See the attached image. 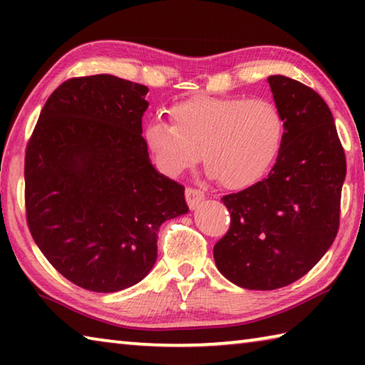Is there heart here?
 <instances>
[{
	"instance_id": "b5f03b06",
	"label": "heart",
	"mask_w": 365,
	"mask_h": 365,
	"mask_svg": "<svg viewBox=\"0 0 365 365\" xmlns=\"http://www.w3.org/2000/svg\"><path fill=\"white\" fill-rule=\"evenodd\" d=\"M272 137L261 122L245 117L243 122L235 120L230 127L220 132L217 138V153H230L232 158H242L252 174H261L269 160ZM222 158V156H220ZM220 158L217 159L220 163ZM215 175L222 177V165L214 164Z\"/></svg>"
}]
</instances>
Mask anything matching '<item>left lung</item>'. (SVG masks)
<instances>
[{
  "label": "left lung",
  "instance_id": "8db88e82",
  "mask_svg": "<svg viewBox=\"0 0 365 365\" xmlns=\"http://www.w3.org/2000/svg\"><path fill=\"white\" fill-rule=\"evenodd\" d=\"M146 93L109 73L67 80L27 146L30 233L59 274L96 293L143 280L159 227L188 212L185 188L154 169L141 137Z\"/></svg>",
  "mask_w": 365,
  "mask_h": 365
}]
</instances>
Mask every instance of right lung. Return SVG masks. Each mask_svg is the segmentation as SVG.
I'll return each instance as SVG.
<instances>
[{"label":"right lung","instance_id":"obj_1","mask_svg":"<svg viewBox=\"0 0 365 365\" xmlns=\"http://www.w3.org/2000/svg\"><path fill=\"white\" fill-rule=\"evenodd\" d=\"M283 123L267 178L224 196L230 230L214 246L225 279L248 289H277L306 275L333 243L346 159L329 106L285 76L267 78Z\"/></svg>","mask_w":365,"mask_h":365}]
</instances>
